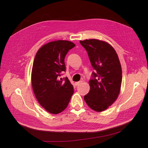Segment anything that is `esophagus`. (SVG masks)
<instances>
[{
    "label": "esophagus",
    "instance_id": "34e87169",
    "mask_svg": "<svg viewBox=\"0 0 148 148\" xmlns=\"http://www.w3.org/2000/svg\"><path fill=\"white\" fill-rule=\"evenodd\" d=\"M82 83V81H80V82H76L75 83V86H78V85H79L80 84H81Z\"/></svg>",
    "mask_w": 148,
    "mask_h": 148
}]
</instances>
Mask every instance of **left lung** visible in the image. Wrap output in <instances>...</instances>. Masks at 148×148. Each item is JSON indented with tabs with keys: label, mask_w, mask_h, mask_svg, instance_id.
<instances>
[{
	"label": "left lung",
	"mask_w": 148,
	"mask_h": 148,
	"mask_svg": "<svg viewBox=\"0 0 148 148\" xmlns=\"http://www.w3.org/2000/svg\"><path fill=\"white\" fill-rule=\"evenodd\" d=\"M95 70L89 81L90 90L84 99L97 112L106 110L116 99L122 82V70L115 49L108 43L97 40H80Z\"/></svg>",
	"instance_id": "left-lung-1"
}]
</instances>
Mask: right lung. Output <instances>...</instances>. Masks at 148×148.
<instances>
[{"mask_svg": "<svg viewBox=\"0 0 148 148\" xmlns=\"http://www.w3.org/2000/svg\"><path fill=\"white\" fill-rule=\"evenodd\" d=\"M75 46L67 40H56L43 45L37 51L33 65L32 84L37 100L45 109L53 114L63 111L74 93L65 71V57Z\"/></svg>", "mask_w": 148, "mask_h": 148, "instance_id": "right-lung-1", "label": "right lung"}]
</instances>
